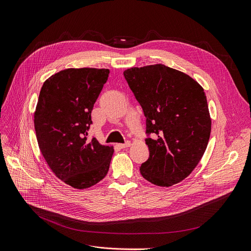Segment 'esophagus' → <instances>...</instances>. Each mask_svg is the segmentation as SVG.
<instances>
[{
  "mask_svg": "<svg viewBox=\"0 0 251 251\" xmlns=\"http://www.w3.org/2000/svg\"><path fill=\"white\" fill-rule=\"evenodd\" d=\"M130 145H131V142H130V141H126L124 144H117V146H118L119 148H121V149L126 148V147H129Z\"/></svg>",
  "mask_w": 251,
  "mask_h": 251,
  "instance_id": "34e87169",
  "label": "esophagus"
}]
</instances>
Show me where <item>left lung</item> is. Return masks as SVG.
Masks as SVG:
<instances>
[{
  "label": "left lung",
  "instance_id": "left-lung-1",
  "mask_svg": "<svg viewBox=\"0 0 251 251\" xmlns=\"http://www.w3.org/2000/svg\"><path fill=\"white\" fill-rule=\"evenodd\" d=\"M124 77L146 117L149 158L141 175L158 186L176 184L192 172L208 144L211 119L204 90L162 64L131 68Z\"/></svg>",
  "mask_w": 251,
  "mask_h": 251
}]
</instances>
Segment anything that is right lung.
Instances as JSON below:
<instances>
[{"mask_svg":"<svg viewBox=\"0 0 251 251\" xmlns=\"http://www.w3.org/2000/svg\"><path fill=\"white\" fill-rule=\"evenodd\" d=\"M108 69H66L43 84L34 115L40 150L49 167L77 189L95 185L108 173L113 148L89 139L91 113Z\"/></svg>","mask_w":251,"mask_h":251,"instance_id":"obj_1","label":"right lung"}]
</instances>
